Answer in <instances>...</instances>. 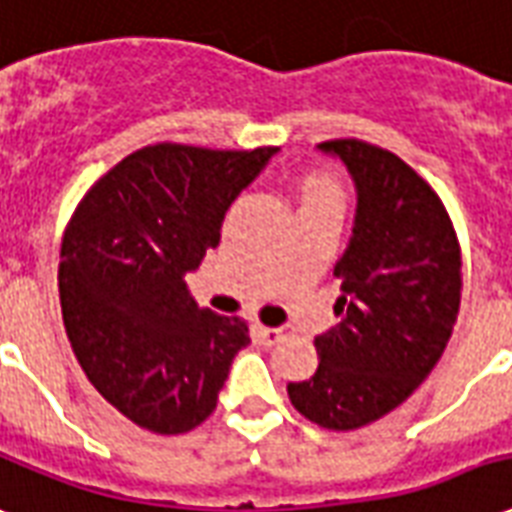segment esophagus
Instances as JSON below:
<instances>
[{
    "instance_id": "esophagus-1",
    "label": "esophagus",
    "mask_w": 512,
    "mask_h": 512,
    "mask_svg": "<svg viewBox=\"0 0 512 512\" xmlns=\"http://www.w3.org/2000/svg\"><path fill=\"white\" fill-rule=\"evenodd\" d=\"M287 333H290V328H285V325H282V328H268V325H257V336H260V339H263L266 344H276L279 339H285Z\"/></svg>"
}]
</instances>
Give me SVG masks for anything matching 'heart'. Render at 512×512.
Returning <instances> with one entry per match:
<instances>
[{"mask_svg":"<svg viewBox=\"0 0 512 512\" xmlns=\"http://www.w3.org/2000/svg\"><path fill=\"white\" fill-rule=\"evenodd\" d=\"M298 208H317V206H331L342 208L344 195L342 187L328 176H304L298 181Z\"/></svg>","mask_w":512,"mask_h":512,"instance_id":"b5f03b06","label":"heart"}]
</instances>
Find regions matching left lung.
Returning <instances> with one entry per match:
<instances>
[{
    "instance_id": "1",
    "label": "left lung",
    "mask_w": 512,
    "mask_h": 512,
    "mask_svg": "<svg viewBox=\"0 0 512 512\" xmlns=\"http://www.w3.org/2000/svg\"><path fill=\"white\" fill-rule=\"evenodd\" d=\"M347 165L358 208L333 268L339 323L314 339L320 366L287 396L306 420L361 429L396 410L445 352L461 304V246L429 181L358 138L317 146Z\"/></svg>"
}]
</instances>
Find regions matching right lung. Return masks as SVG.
I'll return each mask as SVG.
<instances>
[{
    "instance_id": "1",
    "label": "right lung",
    "mask_w": 512,
    "mask_h": 512,
    "mask_svg": "<svg viewBox=\"0 0 512 512\" xmlns=\"http://www.w3.org/2000/svg\"><path fill=\"white\" fill-rule=\"evenodd\" d=\"M274 151L146 146L113 165L67 222V339L102 399L140 429L200 426L249 344L244 320L200 309L184 274L219 244L225 211Z\"/></svg>"
}]
</instances>
